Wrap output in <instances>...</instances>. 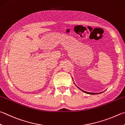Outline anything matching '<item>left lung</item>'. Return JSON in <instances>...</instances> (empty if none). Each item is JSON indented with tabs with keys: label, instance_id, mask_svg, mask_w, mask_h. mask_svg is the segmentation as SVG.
Returning a JSON list of instances; mask_svg holds the SVG:
<instances>
[{
	"label": "left lung",
	"instance_id": "1",
	"mask_svg": "<svg viewBox=\"0 0 125 125\" xmlns=\"http://www.w3.org/2000/svg\"><path fill=\"white\" fill-rule=\"evenodd\" d=\"M77 87H78V86H77ZM79 88V87H78ZM79 89H80V88H79ZM81 90V89H80ZM81 91H83V92H85V93H86V94H101V93H91V92H86V91H83V90H81Z\"/></svg>",
	"mask_w": 125,
	"mask_h": 125
}]
</instances>
